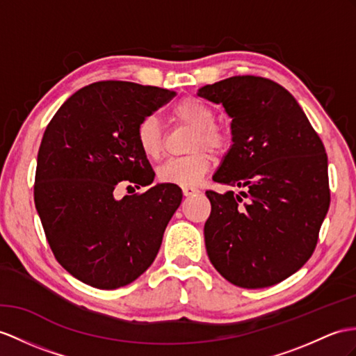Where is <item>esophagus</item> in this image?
Segmentation results:
<instances>
[{
	"label": "esophagus",
	"instance_id": "esophagus-1",
	"mask_svg": "<svg viewBox=\"0 0 356 356\" xmlns=\"http://www.w3.org/2000/svg\"><path fill=\"white\" fill-rule=\"evenodd\" d=\"M196 193H199V188H196V187H183L184 196H193Z\"/></svg>",
	"mask_w": 356,
	"mask_h": 356
}]
</instances>
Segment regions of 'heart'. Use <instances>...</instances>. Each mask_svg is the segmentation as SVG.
<instances>
[{"label": "heart", "instance_id": "1", "mask_svg": "<svg viewBox=\"0 0 356 356\" xmlns=\"http://www.w3.org/2000/svg\"><path fill=\"white\" fill-rule=\"evenodd\" d=\"M170 115L175 122L195 128L190 149L196 152L163 163L157 170V178L166 184L192 187L204 178L213 164L210 154L202 149L222 154L228 149L231 136L227 127L214 122L216 113L213 107L199 98L187 97L179 99L172 107ZM136 140L146 159L159 160L164 148L163 128L159 119L155 116L143 118L137 125ZM197 149L202 151L197 152Z\"/></svg>", "mask_w": 356, "mask_h": 356}]
</instances>
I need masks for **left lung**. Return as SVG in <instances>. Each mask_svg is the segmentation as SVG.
<instances>
[{"label":"left lung","mask_w":356,"mask_h":356,"mask_svg":"<svg viewBox=\"0 0 356 356\" xmlns=\"http://www.w3.org/2000/svg\"><path fill=\"white\" fill-rule=\"evenodd\" d=\"M197 95L232 118V146L213 179L241 188L205 192L208 258L237 287H270L316 249L331 202L325 146L293 95L267 78L231 76Z\"/></svg>","instance_id":"1"}]
</instances>
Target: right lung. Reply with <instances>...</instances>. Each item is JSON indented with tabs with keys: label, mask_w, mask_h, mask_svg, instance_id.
<instances>
[{
	"label": "right lung",
	"mask_w": 356,
	"mask_h": 356,
	"mask_svg": "<svg viewBox=\"0 0 356 356\" xmlns=\"http://www.w3.org/2000/svg\"><path fill=\"white\" fill-rule=\"evenodd\" d=\"M175 95L128 81L93 83L75 92L43 133L34 202L56 259L78 281L115 290L157 257L181 188L157 184L122 199L115 188L154 181L136 129Z\"/></svg>",
	"instance_id": "right-lung-1"
}]
</instances>
